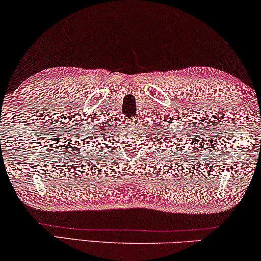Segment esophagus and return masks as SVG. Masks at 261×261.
Listing matches in <instances>:
<instances>
[{
	"label": "esophagus",
	"instance_id": "1",
	"mask_svg": "<svg viewBox=\"0 0 261 261\" xmlns=\"http://www.w3.org/2000/svg\"><path fill=\"white\" fill-rule=\"evenodd\" d=\"M137 123H138V117H130L127 122L128 126H135Z\"/></svg>",
	"mask_w": 261,
	"mask_h": 261
}]
</instances>
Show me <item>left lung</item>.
Segmentation results:
<instances>
[{"label": "left lung", "mask_w": 261, "mask_h": 261, "mask_svg": "<svg viewBox=\"0 0 261 261\" xmlns=\"http://www.w3.org/2000/svg\"><path fill=\"white\" fill-rule=\"evenodd\" d=\"M158 133H159V135H163L162 132H160V130H158ZM166 134H167V133H166ZM160 139H162V138H158V140H160ZM165 140H167V137L164 138V141H165Z\"/></svg>", "instance_id": "obj_1"}]
</instances>
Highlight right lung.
Listing matches in <instances>:
<instances>
[{
  "instance_id": "add662e5",
  "label": "right lung",
  "mask_w": 261,
  "mask_h": 261,
  "mask_svg": "<svg viewBox=\"0 0 261 261\" xmlns=\"http://www.w3.org/2000/svg\"><path fill=\"white\" fill-rule=\"evenodd\" d=\"M105 126H106V124H101V132H99V137H101V135H103V130H105ZM96 144H97V142H96Z\"/></svg>"
}]
</instances>
